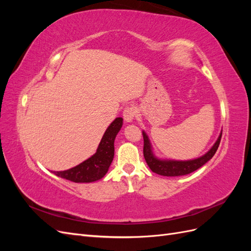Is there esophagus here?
Segmentation results:
<instances>
[{"label":"esophagus","instance_id":"1","mask_svg":"<svg viewBox=\"0 0 251 251\" xmlns=\"http://www.w3.org/2000/svg\"><path fill=\"white\" fill-rule=\"evenodd\" d=\"M124 119L126 121V123H132L136 116V109L134 107H126L124 110Z\"/></svg>","mask_w":251,"mask_h":251}]
</instances>
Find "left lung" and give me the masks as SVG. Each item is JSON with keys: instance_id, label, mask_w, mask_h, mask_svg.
<instances>
[{"instance_id": "8db88e82", "label": "left lung", "mask_w": 251, "mask_h": 251, "mask_svg": "<svg viewBox=\"0 0 251 251\" xmlns=\"http://www.w3.org/2000/svg\"><path fill=\"white\" fill-rule=\"evenodd\" d=\"M143 135V156L144 159L149 165V168L158 175L166 177H178V176H184L188 175L203 166L207 161L214 157L216 151L219 148L220 141H221L222 132L220 133L217 141L214 143V146L210 148V150L202 155L201 157L191 159V160H173V159H162L158 158L153 151V147L149 139V136L147 133L142 131Z\"/></svg>"}]
</instances>
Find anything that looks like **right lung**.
<instances>
[{"instance_id":"obj_1","label":"right lung","mask_w":251,"mask_h":251,"mask_svg":"<svg viewBox=\"0 0 251 251\" xmlns=\"http://www.w3.org/2000/svg\"><path fill=\"white\" fill-rule=\"evenodd\" d=\"M123 118L117 117L105 130L96 153L80 164L62 172H53L56 176L75 183H90L104 177L114 158V141L123 126Z\"/></svg>"}]
</instances>
